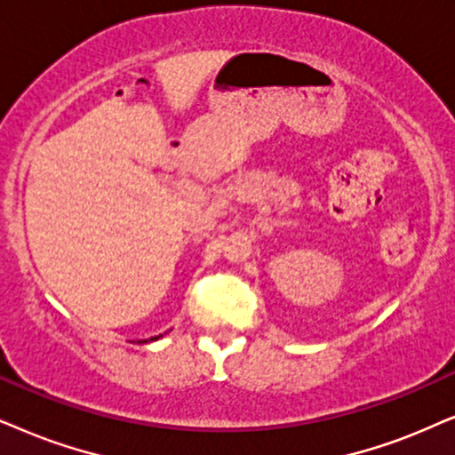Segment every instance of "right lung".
<instances>
[{
	"label": "right lung",
	"instance_id": "add662e5",
	"mask_svg": "<svg viewBox=\"0 0 455 455\" xmlns=\"http://www.w3.org/2000/svg\"><path fill=\"white\" fill-rule=\"evenodd\" d=\"M151 340H153V338H151ZM155 340H157V336H155Z\"/></svg>",
	"mask_w": 455,
	"mask_h": 455
}]
</instances>
